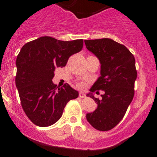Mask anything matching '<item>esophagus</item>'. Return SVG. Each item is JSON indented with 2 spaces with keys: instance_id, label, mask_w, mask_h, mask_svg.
<instances>
[{
  "instance_id": "esophagus-1",
  "label": "esophagus",
  "mask_w": 157,
  "mask_h": 157,
  "mask_svg": "<svg viewBox=\"0 0 157 157\" xmlns=\"http://www.w3.org/2000/svg\"><path fill=\"white\" fill-rule=\"evenodd\" d=\"M78 96H79L80 98H85V97H86L85 94H84V93H82V92H80L79 94H78Z\"/></svg>"
}]
</instances>
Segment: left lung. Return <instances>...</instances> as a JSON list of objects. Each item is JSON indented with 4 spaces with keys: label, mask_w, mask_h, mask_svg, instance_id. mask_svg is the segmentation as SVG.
I'll return each mask as SVG.
<instances>
[{
    "label": "left lung",
    "mask_w": 157,
    "mask_h": 157,
    "mask_svg": "<svg viewBox=\"0 0 157 157\" xmlns=\"http://www.w3.org/2000/svg\"><path fill=\"white\" fill-rule=\"evenodd\" d=\"M85 44L101 64V76L86 94L97 102L98 108L87 113L86 120L97 130L107 131L121 121L134 98L135 59L127 47L109 38L85 40ZM100 89L105 91L101 99L92 94Z\"/></svg>",
    "instance_id": "left-lung-1"
}]
</instances>
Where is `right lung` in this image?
I'll return each mask as SVG.
<instances>
[{"instance_id":"1","label":"right lung","mask_w":157,"mask_h":157,"mask_svg":"<svg viewBox=\"0 0 157 157\" xmlns=\"http://www.w3.org/2000/svg\"><path fill=\"white\" fill-rule=\"evenodd\" d=\"M82 46V39L63 41L45 36L22 47L16 58V85L22 108L34 124L41 127L54 124L67 103L78 97L69 84L59 87L52 79L56 67H65Z\"/></svg>"}]
</instances>
